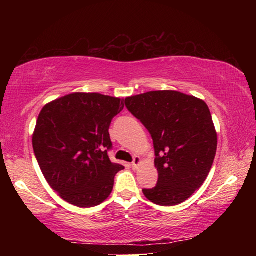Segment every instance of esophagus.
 <instances>
[{"instance_id": "esophagus-1", "label": "esophagus", "mask_w": 256, "mask_h": 256, "mask_svg": "<svg viewBox=\"0 0 256 256\" xmlns=\"http://www.w3.org/2000/svg\"><path fill=\"white\" fill-rule=\"evenodd\" d=\"M141 164V158L138 157V156H136V157L133 158V162L131 164V166H132L133 170H136V168L138 167V164Z\"/></svg>"}]
</instances>
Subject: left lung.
Returning a JSON list of instances; mask_svg holds the SVG:
<instances>
[{
    "label": "left lung",
    "instance_id": "obj_1",
    "mask_svg": "<svg viewBox=\"0 0 256 256\" xmlns=\"http://www.w3.org/2000/svg\"><path fill=\"white\" fill-rule=\"evenodd\" d=\"M125 107L154 141L158 183L144 188L158 206L184 202L204 183L216 152V132L206 104L172 90L125 99Z\"/></svg>",
    "mask_w": 256,
    "mask_h": 256
}]
</instances>
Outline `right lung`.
I'll list each match as a JSON object with an SVG mask.
<instances>
[{"mask_svg": "<svg viewBox=\"0 0 256 256\" xmlns=\"http://www.w3.org/2000/svg\"><path fill=\"white\" fill-rule=\"evenodd\" d=\"M120 98L76 92L52 102L38 116L34 152L47 183L80 208L110 196L115 175L124 166L108 157L112 120L123 110Z\"/></svg>", "mask_w": 256, "mask_h": 256, "instance_id": "right-lung-1", "label": "right lung"}]
</instances>
